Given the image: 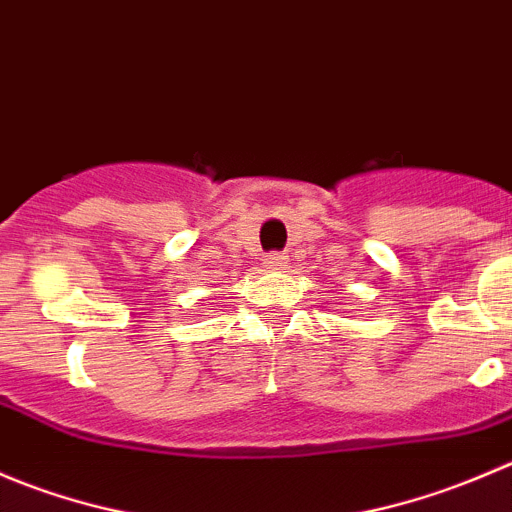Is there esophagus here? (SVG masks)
I'll list each match as a JSON object with an SVG mask.
<instances>
[{"label": "esophagus", "mask_w": 512, "mask_h": 512, "mask_svg": "<svg viewBox=\"0 0 512 512\" xmlns=\"http://www.w3.org/2000/svg\"><path fill=\"white\" fill-rule=\"evenodd\" d=\"M262 265H265L267 270H285L287 255H277V252H272V255L265 257V262H262Z\"/></svg>", "instance_id": "obj_1"}]
</instances>
